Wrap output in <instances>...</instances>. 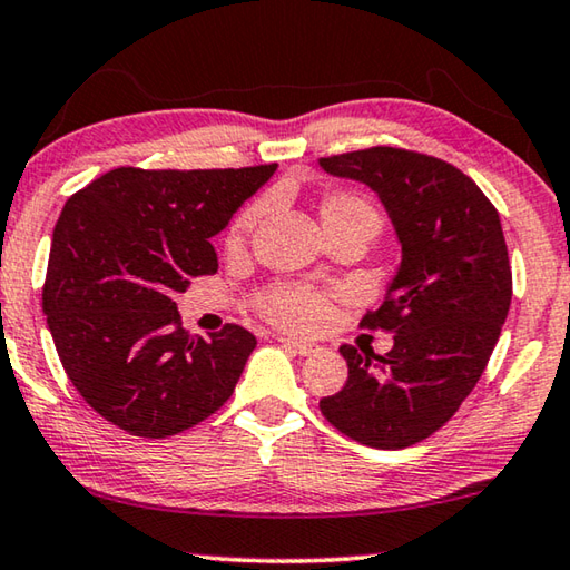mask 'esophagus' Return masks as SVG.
I'll use <instances>...</instances> for the list:
<instances>
[{"instance_id":"esophagus-1","label":"esophagus","mask_w":570,"mask_h":570,"mask_svg":"<svg viewBox=\"0 0 570 570\" xmlns=\"http://www.w3.org/2000/svg\"><path fill=\"white\" fill-rule=\"evenodd\" d=\"M278 342H282L284 346H288V350H292L298 356H314V354L322 352L320 344L306 342V340H292V336H278Z\"/></svg>"}]
</instances>
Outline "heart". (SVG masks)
I'll use <instances>...</instances> for the list:
<instances>
[{
	"mask_svg": "<svg viewBox=\"0 0 570 570\" xmlns=\"http://www.w3.org/2000/svg\"><path fill=\"white\" fill-rule=\"evenodd\" d=\"M266 214L264 200L248 204L240 214L230 220L226 230L224 246L228 254H238L246 246L250 230L256 228L258 218ZM320 218L326 236L340 234H360L372 240L380 234L382 216L377 206L362 193L354 190H332L320 200ZM262 312L268 320L288 326V330H320L322 324L330 322L332 302L324 292L306 286H274L262 296Z\"/></svg>",
	"mask_w": 570,
	"mask_h": 570,
	"instance_id": "obj_1",
	"label": "heart"
}]
</instances>
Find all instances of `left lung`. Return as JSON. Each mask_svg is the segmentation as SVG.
Masks as SVG:
<instances>
[{
  "mask_svg": "<svg viewBox=\"0 0 570 570\" xmlns=\"http://www.w3.org/2000/svg\"><path fill=\"white\" fill-rule=\"evenodd\" d=\"M320 166L377 193L402 246L382 306L362 320L394 346H340L350 377L320 407L362 445L410 448L458 412L495 350L513 296L503 226L475 180L440 158L377 146Z\"/></svg>",
  "mask_w": 570,
  "mask_h": 570,
  "instance_id": "1",
  "label": "left lung"
}]
</instances>
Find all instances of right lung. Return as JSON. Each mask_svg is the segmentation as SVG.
<instances>
[{
  "instance_id": "1",
  "label": "right lung",
  "mask_w": 570,
  "mask_h": 570,
  "mask_svg": "<svg viewBox=\"0 0 570 570\" xmlns=\"http://www.w3.org/2000/svg\"><path fill=\"white\" fill-rule=\"evenodd\" d=\"M274 170L115 168L65 204L42 312L67 377L115 428L178 435L234 394L256 336L188 334L173 296L218 272L210 238Z\"/></svg>"
}]
</instances>
